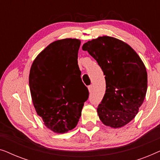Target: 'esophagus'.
Segmentation results:
<instances>
[{
    "mask_svg": "<svg viewBox=\"0 0 160 160\" xmlns=\"http://www.w3.org/2000/svg\"><path fill=\"white\" fill-rule=\"evenodd\" d=\"M88 89L89 92H92V85H89L88 87Z\"/></svg>",
    "mask_w": 160,
    "mask_h": 160,
    "instance_id": "obj_1",
    "label": "esophagus"
}]
</instances>
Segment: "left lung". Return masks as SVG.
<instances>
[{
    "label": "left lung",
    "mask_w": 160,
    "mask_h": 160,
    "mask_svg": "<svg viewBox=\"0 0 160 160\" xmlns=\"http://www.w3.org/2000/svg\"><path fill=\"white\" fill-rule=\"evenodd\" d=\"M82 49L97 61L106 76V93L97 108L100 121L113 128L126 125L138 112L147 91L143 61L128 43L110 36L87 41Z\"/></svg>",
    "instance_id": "1"
}]
</instances>
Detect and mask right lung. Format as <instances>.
<instances>
[{
  "label": "right lung",
  "instance_id": "1",
  "mask_svg": "<svg viewBox=\"0 0 160 160\" xmlns=\"http://www.w3.org/2000/svg\"><path fill=\"white\" fill-rule=\"evenodd\" d=\"M81 41L65 38L47 46L35 59L29 75L32 103L47 128L65 133L77 125L89 91L81 78Z\"/></svg>",
  "mask_w": 160,
  "mask_h": 160
}]
</instances>
